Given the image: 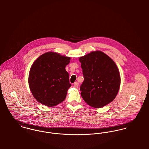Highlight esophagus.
Returning <instances> with one entry per match:
<instances>
[{
	"mask_svg": "<svg viewBox=\"0 0 149 149\" xmlns=\"http://www.w3.org/2000/svg\"><path fill=\"white\" fill-rule=\"evenodd\" d=\"M74 84V87H76V88H77V86H79V83H78V82H77V81H76V82H74V84Z\"/></svg>",
	"mask_w": 149,
	"mask_h": 149,
	"instance_id": "34e87169",
	"label": "esophagus"
}]
</instances>
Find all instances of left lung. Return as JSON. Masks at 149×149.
<instances>
[{
	"instance_id": "obj_1",
	"label": "left lung",
	"mask_w": 149,
	"mask_h": 149,
	"mask_svg": "<svg viewBox=\"0 0 149 149\" xmlns=\"http://www.w3.org/2000/svg\"><path fill=\"white\" fill-rule=\"evenodd\" d=\"M84 81L81 95L89 106L102 108L116 97L120 85V75L115 63L103 52L93 51L79 58Z\"/></svg>"
}]
</instances>
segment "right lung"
<instances>
[{
  "label": "right lung",
  "mask_w": 149,
  "mask_h": 149,
  "mask_svg": "<svg viewBox=\"0 0 149 149\" xmlns=\"http://www.w3.org/2000/svg\"><path fill=\"white\" fill-rule=\"evenodd\" d=\"M70 58L53 52H46L32 64L29 85L32 95L40 103L54 107L62 103L71 86L65 66Z\"/></svg>",
  "instance_id": "1"
}]
</instances>
